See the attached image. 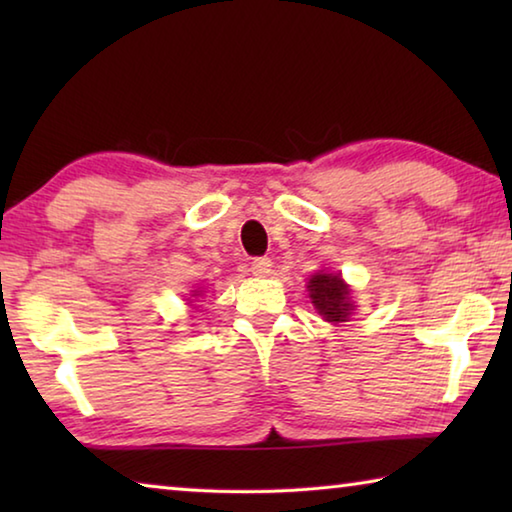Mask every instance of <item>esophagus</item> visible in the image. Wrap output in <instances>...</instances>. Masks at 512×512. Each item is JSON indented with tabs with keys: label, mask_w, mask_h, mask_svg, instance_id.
Segmentation results:
<instances>
[{
	"label": "esophagus",
	"mask_w": 512,
	"mask_h": 512,
	"mask_svg": "<svg viewBox=\"0 0 512 512\" xmlns=\"http://www.w3.org/2000/svg\"><path fill=\"white\" fill-rule=\"evenodd\" d=\"M271 257H257L253 259V264H250V271H253V275L257 277H266L268 273H271Z\"/></svg>",
	"instance_id": "1"
}]
</instances>
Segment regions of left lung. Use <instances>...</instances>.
<instances>
[{"label":"left lung","mask_w":512,"mask_h":512,"mask_svg":"<svg viewBox=\"0 0 512 512\" xmlns=\"http://www.w3.org/2000/svg\"><path fill=\"white\" fill-rule=\"evenodd\" d=\"M307 291L311 305L316 307L318 314L323 316L327 323H345V320H350L354 311L352 291L348 284L343 282L341 273L318 271L316 275H311Z\"/></svg>","instance_id":"8db88e82"}]
</instances>
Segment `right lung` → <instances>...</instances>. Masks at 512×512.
<instances>
[{"label": "right lung", "instance_id": "obj_1", "mask_svg": "<svg viewBox=\"0 0 512 512\" xmlns=\"http://www.w3.org/2000/svg\"><path fill=\"white\" fill-rule=\"evenodd\" d=\"M194 296H201V291H194Z\"/></svg>", "mask_w": 512, "mask_h": 512}]
</instances>
